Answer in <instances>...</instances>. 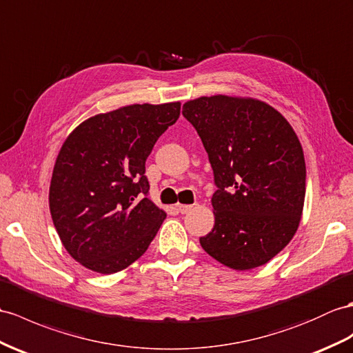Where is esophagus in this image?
Here are the masks:
<instances>
[{
  "mask_svg": "<svg viewBox=\"0 0 353 353\" xmlns=\"http://www.w3.org/2000/svg\"><path fill=\"white\" fill-rule=\"evenodd\" d=\"M176 208H178V211L181 212V214H187V212H190V211L193 210V205H183V203H178V205H176Z\"/></svg>",
  "mask_w": 353,
  "mask_h": 353,
  "instance_id": "obj_1",
  "label": "esophagus"
}]
</instances>
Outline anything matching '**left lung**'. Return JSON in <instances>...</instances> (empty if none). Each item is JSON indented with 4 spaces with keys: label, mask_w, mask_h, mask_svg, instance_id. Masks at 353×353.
Instances as JSON below:
<instances>
[{
    "label": "left lung",
    "mask_w": 353,
    "mask_h": 353,
    "mask_svg": "<svg viewBox=\"0 0 353 353\" xmlns=\"http://www.w3.org/2000/svg\"><path fill=\"white\" fill-rule=\"evenodd\" d=\"M217 185L214 228L199 241L220 263L247 271L270 262L299 226L305 160L294 128L268 103L211 96L184 103Z\"/></svg>",
    "instance_id": "1"
}]
</instances>
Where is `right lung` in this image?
Returning <instances> with one entry per match:
<instances>
[{
  "label": "right lung",
  "mask_w": 353,
  "mask_h": 353,
  "mask_svg": "<svg viewBox=\"0 0 353 353\" xmlns=\"http://www.w3.org/2000/svg\"><path fill=\"white\" fill-rule=\"evenodd\" d=\"M181 103L130 105L94 115L67 136L52 172L49 210L76 262L114 274L147 252L166 212L148 197L145 161Z\"/></svg>",
  "instance_id": "right-lung-1"
}]
</instances>
